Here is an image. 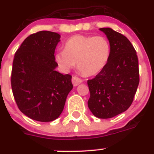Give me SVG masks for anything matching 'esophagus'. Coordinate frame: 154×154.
Listing matches in <instances>:
<instances>
[{"instance_id": "1", "label": "esophagus", "mask_w": 154, "mask_h": 154, "mask_svg": "<svg viewBox=\"0 0 154 154\" xmlns=\"http://www.w3.org/2000/svg\"><path fill=\"white\" fill-rule=\"evenodd\" d=\"M72 84L74 86H76V85H79L80 83L82 82V79H81L80 78L77 77V76H73L72 79Z\"/></svg>"}]
</instances>
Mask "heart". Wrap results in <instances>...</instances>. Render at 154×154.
<instances>
[{"label": "heart", "mask_w": 154, "mask_h": 154, "mask_svg": "<svg viewBox=\"0 0 154 154\" xmlns=\"http://www.w3.org/2000/svg\"><path fill=\"white\" fill-rule=\"evenodd\" d=\"M111 45L105 36L76 35L68 39L64 51L55 55V60L63 70L72 69L77 62L80 72L85 76L95 75L108 63Z\"/></svg>", "instance_id": "b5f03b06"}]
</instances>
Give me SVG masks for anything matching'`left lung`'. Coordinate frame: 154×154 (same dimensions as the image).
Returning <instances> with one entry per match:
<instances>
[{"instance_id":"left-lung-1","label":"left lung","mask_w":154,"mask_h":154,"mask_svg":"<svg viewBox=\"0 0 154 154\" xmlns=\"http://www.w3.org/2000/svg\"><path fill=\"white\" fill-rule=\"evenodd\" d=\"M111 45L104 69L87 81L90 92L88 106L95 116L109 119L131 106L140 82L137 52L127 38L109 28H99Z\"/></svg>"}]
</instances>
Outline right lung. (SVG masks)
<instances>
[{"mask_svg": "<svg viewBox=\"0 0 154 154\" xmlns=\"http://www.w3.org/2000/svg\"><path fill=\"white\" fill-rule=\"evenodd\" d=\"M60 35L38 31L17 50L11 71L12 92L18 109L28 117L51 122L61 115L73 88L72 75L55 71V50Z\"/></svg>", "mask_w": 154, "mask_h": 154, "instance_id": "right-lung-1", "label": "right lung"}]
</instances>
